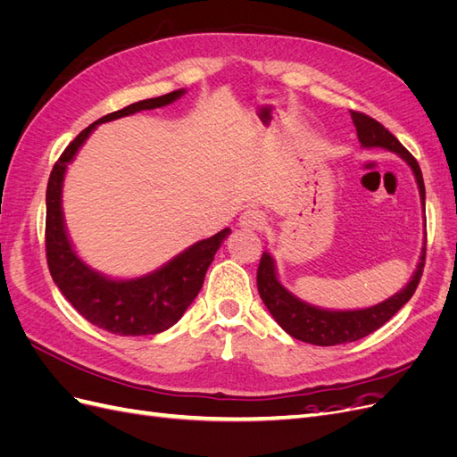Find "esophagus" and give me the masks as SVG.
Listing matches in <instances>:
<instances>
[{"mask_svg":"<svg viewBox=\"0 0 457 457\" xmlns=\"http://www.w3.org/2000/svg\"><path fill=\"white\" fill-rule=\"evenodd\" d=\"M265 223H267L265 213L257 210V207H250V210H245L240 217V227L245 230H259L265 227Z\"/></svg>","mask_w":457,"mask_h":457,"instance_id":"obj_1","label":"esophagus"}]
</instances>
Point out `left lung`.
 Here are the masks:
<instances>
[{
    "mask_svg": "<svg viewBox=\"0 0 457 457\" xmlns=\"http://www.w3.org/2000/svg\"><path fill=\"white\" fill-rule=\"evenodd\" d=\"M351 118L356 128L358 143H361L362 148H383L395 152L396 156H400L410 165L413 179H416L418 183L420 200L425 213V185L416 158H413L410 152L398 143L396 137L389 129H385L379 121L361 112H351ZM423 262L425 240L418 267L411 272L408 284L400 289V292H396L389 299L378 303V305L364 309H324L311 305V303L303 301L295 294L289 292L278 278L276 259L269 250H265L262 252L257 270V289L262 303H265V307L286 334L299 341L318 345V347H331V345H343L362 339L370 336L371 331L381 328L385 322H389L391 318L410 301L413 292H416L423 272Z\"/></svg>",
    "mask_w": 457,
    "mask_h": 457,
    "instance_id": "8db88e82",
    "label": "left lung"
}]
</instances>
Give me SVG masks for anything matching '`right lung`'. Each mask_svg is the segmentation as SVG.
<instances>
[{
    "instance_id": "right-lung-1",
    "label": "right lung",
    "mask_w": 457,
    "mask_h": 457,
    "mask_svg": "<svg viewBox=\"0 0 457 457\" xmlns=\"http://www.w3.org/2000/svg\"><path fill=\"white\" fill-rule=\"evenodd\" d=\"M185 93L187 89H175L152 96V99L133 103L118 112L93 121L66 146L49 175L46 195V247L51 276L61 294L87 322L110 334L152 336L170 329L181 320L202 289L205 272L220 244L227 240L230 228L195 242L156 270L135 276V278H114L87 265L76 252L68 234L62 210V188L68 165L74 162L79 148L101 123L143 112V110L168 106L181 99Z\"/></svg>"
}]
</instances>
